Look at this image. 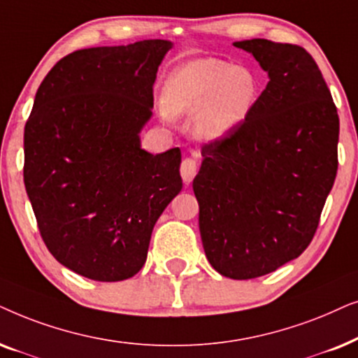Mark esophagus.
I'll use <instances>...</instances> for the list:
<instances>
[{"instance_id":"1","label":"esophagus","mask_w":358,"mask_h":358,"mask_svg":"<svg viewBox=\"0 0 358 358\" xmlns=\"http://www.w3.org/2000/svg\"><path fill=\"white\" fill-rule=\"evenodd\" d=\"M180 173H182V178L185 183H192L193 178L196 176L198 173V162L192 159V157H187V159H183L182 162V166H180Z\"/></svg>"}]
</instances>
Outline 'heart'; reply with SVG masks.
Listing matches in <instances>:
<instances>
[{"label": "heart", "mask_w": 358, "mask_h": 358, "mask_svg": "<svg viewBox=\"0 0 358 358\" xmlns=\"http://www.w3.org/2000/svg\"><path fill=\"white\" fill-rule=\"evenodd\" d=\"M260 82L250 69L219 59H196L171 71L164 88L170 114L192 113L198 139L211 142L227 136L250 116Z\"/></svg>", "instance_id": "obj_1"}]
</instances>
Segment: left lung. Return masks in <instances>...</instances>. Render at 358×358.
I'll return each instance as SVG.
<instances>
[{
  "mask_svg": "<svg viewBox=\"0 0 358 358\" xmlns=\"http://www.w3.org/2000/svg\"><path fill=\"white\" fill-rule=\"evenodd\" d=\"M234 45L255 57L270 82L241 126L201 147L193 192L209 264L227 278L250 280L311 244L337 175L339 116L303 47Z\"/></svg>",
  "mask_w": 358,
  "mask_h": 358,
  "instance_id": "1",
  "label": "left lung"
}]
</instances>
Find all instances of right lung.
<instances>
[{"instance_id": "right-lung-1", "label": "right lung", "mask_w": 358, "mask_h": 358, "mask_svg": "<svg viewBox=\"0 0 358 358\" xmlns=\"http://www.w3.org/2000/svg\"><path fill=\"white\" fill-rule=\"evenodd\" d=\"M171 42L92 47L57 62L24 127V185L57 262L96 282L131 278L182 192V152L141 149Z\"/></svg>"}]
</instances>
